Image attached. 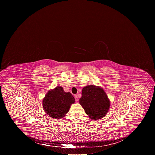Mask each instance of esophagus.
<instances>
[{
	"instance_id": "esophagus-1",
	"label": "esophagus",
	"mask_w": 155,
	"mask_h": 155,
	"mask_svg": "<svg viewBox=\"0 0 155 155\" xmlns=\"http://www.w3.org/2000/svg\"><path fill=\"white\" fill-rule=\"evenodd\" d=\"M74 98H75V100H76V102H78V95L77 94H74Z\"/></svg>"
}]
</instances>
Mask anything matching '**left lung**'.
Segmentation results:
<instances>
[{
    "instance_id": "left-lung-1",
    "label": "left lung",
    "mask_w": 155,
    "mask_h": 155,
    "mask_svg": "<svg viewBox=\"0 0 155 155\" xmlns=\"http://www.w3.org/2000/svg\"><path fill=\"white\" fill-rule=\"evenodd\" d=\"M79 103L89 117L94 120L104 117L110 105L104 90L93 85L85 86L83 89Z\"/></svg>"
}]
</instances>
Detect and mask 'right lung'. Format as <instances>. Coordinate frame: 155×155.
Here are the masks:
<instances>
[{
    "label": "right lung",
    "instance_id": "right-lung-1",
    "mask_svg": "<svg viewBox=\"0 0 155 155\" xmlns=\"http://www.w3.org/2000/svg\"><path fill=\"white\" fill-rule=\"evenodd\" d=\"M74 98L70 92H65L61 86L49 91L43 101L44 109L50 117L61 119L68 113Z\"/></svg>",
    "mask_w": 155,
    "mask_h": 155
}]
</instances>
